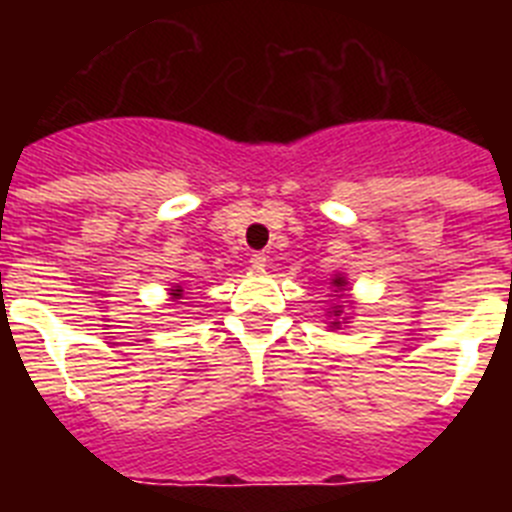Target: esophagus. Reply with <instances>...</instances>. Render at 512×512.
<instances>
[{"label": "esophagus", "mask_w": 512, "mask_h": 512, "mask_svg": "<svg viewBox=\"0 0 512 512\" xmlns=\"http://www.w3.org/2000/svg\"><path fill=\"white\" fill-rule=\"evenodd\" d=\"M266 261H269V259H266V253H253V256H251L253 269H264Z\"/></svg>", "instance_id": "1"}]
</instances>
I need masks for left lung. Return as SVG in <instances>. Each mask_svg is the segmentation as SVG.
I'll return each mask as SVG.
<instances>
[{
	"instance_id": "8db88e82",
	"label": "left lung",
	"mask_w": 512,
	"mask_h": 512,
	"mask_svg": "<svg viewBox=\"0 0 512 512\" xmlns=\"http://www.w3.org/2000/svg\"><path fill=\"white\" fill-rule=\"evenodd\" d=\"M333 284H336V287H343V279H336V282H333Z\"/></svg>"
}]
</instances>
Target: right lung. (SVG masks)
<instances>
[{
  "label": "right lung",
  "mask_w": 512,
  "mask_h": 512,
  "mask_svg": "<svg viewBox=\"0 0 512 512\" xmlns=\"http://www.w3.org/2000/svg\"><path fill=\"white\" fill-rule=\"evenodd\" d=\"M171 295H174V297H182V289H171Z\"/></svg>",
  "instance_id": "add662e5"
}]
</instances>
